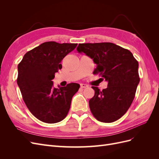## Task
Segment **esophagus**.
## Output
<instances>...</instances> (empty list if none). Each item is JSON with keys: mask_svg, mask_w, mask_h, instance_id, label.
Returning a JSON list of instances; mask_svg holds the SVG:
<instances>
[{"mask_svg": "<svg viewBox=\"0 0 159 159\" xmlns=\"http://www.w3.org/2000/svg\"><path fill=\"white\" fill-rule=\"evenodd\" d=\"M88 85H86V84H80V88H88Z\"/></svg>", "mask_w": 159, "mask_h": 159, "instance_id": "34e87169", "label": "esophagus"}]
</instances>
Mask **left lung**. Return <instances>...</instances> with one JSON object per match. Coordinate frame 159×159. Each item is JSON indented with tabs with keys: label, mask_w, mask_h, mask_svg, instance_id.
<instances>
[{
	"label": "left lung",
	"mask_w": 159,
	"mask_h": 159,
	"mask_svg": "<svg viewBox=\"0 0 159 159\" xmlns=\"http://www.w3.org/2000/svg\"><path fill=\"white\" fill-rule=\"evenodd\" d=\"M77 50L93 59L97 65L93 74L108 82L102 91L92 86L95 95L89 101L91 113L101 122L117 121L134 98L140 81L138 61L129 50L111 42L80 44Z\"/></svg>",
	"instance_id": "8db88e82"
}]
</instances>
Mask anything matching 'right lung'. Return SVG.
<instances>
[{
	"mask_svg": "<svg viewBox=\"0 0 159 159\" xmlns=\"http://www.w3.org/2000/svg\"><path fill=\"white\" fill-rule=\"evenodd\" d=\"M77 45L42 43L26 52L18 65L17 84L24 102L34 116L42 122H60L68 113L71 99L80 85L71 83L55 88L52 80L62 68L61 60Z\"/></svg>",
	"mask_w": 159,
	"mask_h": 159,
	"instance_id": "1",
	"label": "right lung"
}]
</instances>
